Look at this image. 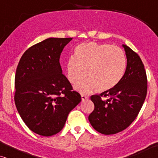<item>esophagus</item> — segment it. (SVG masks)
<instances>
[{
	"instance_id": "34e87169",
	"label": "esophagus",
	"mask_w": 158,
	"mask_h": 158,
	"mask_svg": "<svg viewBox=\"0 0 158 158\" xmlns=\"http://www.w3.org/2000/svg\"><path fill=\"white\" fill-rule=\"evenodd\" d=\"M81 98H82V101L87 100V99L88 98V96H85V95H84V94H82V95H81Z\"/></svg>"
}]
</instances>
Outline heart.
<instances>
[{
  "label": "heart",
  "mask_w": 158,
  "mask_h": 158,
  "mask_svg": "<svg viewBox=\"0 0 158 158\" xmlns=\"http://www.w3.org/2000/svg\"><path fill=\"white\" fill-rule=\"evenodd\" d=\"M127 68L124 52L118 47L94 42H83L75 49V56L68 58L66 74L71 83L82 93H90L96 88L99 92L113 89L119 83Z\"/></svg>",
  "instance_id": "heart-1"
}]
</instances>
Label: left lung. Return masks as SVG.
<instances>
[{
  "mask_svg": "<svg viewBox=\"0 0 158 158\" xmlns=\"http://www.w3.org/2000/svg\"><path fill=\"white\" fill-rule=\"evenodd\" d=\"M123 47L127 64L122 81L113 89L90 96L95 107L88 119L103 135H114L127 129L137 116L148 92V78L141 58L128 46ZM102 97L107 99L103 100Z\"/></svg>",
  "mask_w": 158,
  "mask_h": 158,
  "instance_id": "obj_1",
  "label": "left lung"
}]
</instances>
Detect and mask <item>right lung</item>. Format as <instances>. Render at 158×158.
Listing matches in <instances>:
<instances>
[{
  "label": "right lung",
  "mask_w": 158,
  "mask_h": 158,
  "mask_svg": "<svg viewBox=\"0 0 158 158\" xmlns=\"http://www.w3.org/2000/svg\"><path fill=\"white\" fill-rule=\"evenodd\" d=\"M72 39L49 38L33 45L16 68V109L29 129L44 137L61 131L70 111L81 101L60 63V54Z\"/></svg>",
  "instance_id": "right-lung-1"
}]
</instances>
